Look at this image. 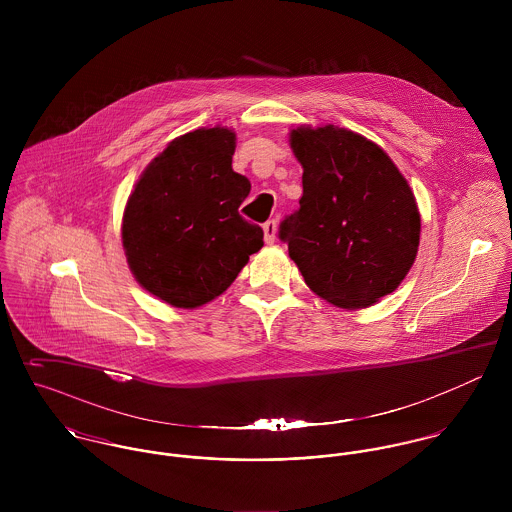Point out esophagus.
Returning <instances> with one entry per match:
<instances>
[{
  "label": "esophagus",
  "instance_id": "34e87169",
  "mask_svg": "<svg viewBox=\"0 0 512 512\" xmlns=\"http://www.w3.org/2000/svg\"><path fill=\"white\" fill-rule=\"evenodd\" d=\"M276 228H278L276 220L270 219L268 222H264V240L268 244H272L276 240Z\"/></svg>",
  "mask_w": 512,
  "mask_h": 512
}]
</instances>
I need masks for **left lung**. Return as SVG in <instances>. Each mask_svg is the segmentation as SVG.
I'll list each match as a JSON object with an SVG mask.
<instances>
[{
	"label": "left lung",
	"mask_w": 512,
	"mask_h": 512,
	"mask_svg": "<svg viewBox=\"0 0 512 512\" xmlns=\"http://www.w3.org/2000/svg\"><path fill=\"white\" fill-rule=\"evenodd\" d=\"M290 144L303 167V195L278 236L305 284L343 309L394 292L420 244L408 181L380 147L343 128H297Z\"/></svg>",
	"instance_id": "left-lung-1"
}]
</instances>
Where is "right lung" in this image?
<instances>
[{
    "label": "right lung",
    "mask_w": 512,
    "mask_h": 512,
    "mask_svg": "<svg viewBox=\"0 0 512 512\" xmlns=\"http://www.w3.org/2000/svg\"><path fill=\"white\" fill-rule=\"evenodd\" d=\"M236 136L201 128L165 147L128 199L122 242L136 280L175 307L224 292L264 246V230L240 217L250 181L232 169Z\"/></svg>",
    "instance_id": "obj_1"
}]
</instances>
